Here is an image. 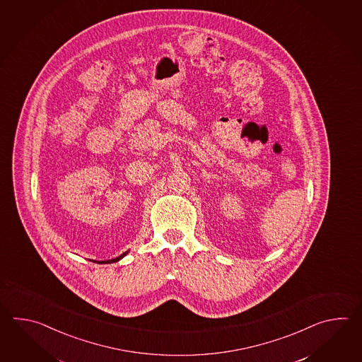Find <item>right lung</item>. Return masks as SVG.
<instances>
[{
    "label": "right lung",
    "instance_id": "obj_1",
    "mask_svg": "<svg viewBox=\"0 0 362 362\" xmlns=\"http://www.w3.org/2000/svg\"><path fill=\"white\" fill-rule=\"evenodd\" d=\"M125 255H127V252H124L123 255H120V256H119V257H116V259H112V260H107V262H98V264H108V262H119V260H120L122 257H124Z\"/></svg>",
    "mask_w": 362,
    "mask_h": 362
}]
</instances>
